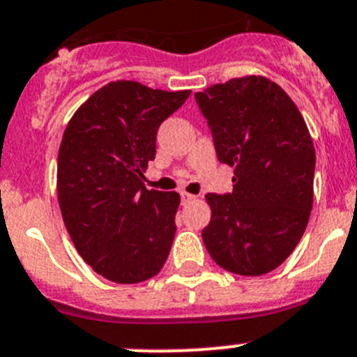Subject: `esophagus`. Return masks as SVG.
<instances>
[{
  "label": "esophagus",
  "mask_w": 357,
  "mask_h": 357,
  "mask_svg": "<svg viewBox=\"0 0 357 357\" xmlns=\"http://www.w3.org/2000/svg\"><path fill=\"white\" fill-rule=\"evenodd\" d=\"M181 198H182V204H189V202L195 200L196 196L189 195V192H181Z\"/></svg>",
  "instance_id": "obj_1"
}]
</instances>
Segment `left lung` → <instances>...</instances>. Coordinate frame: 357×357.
<instances>
[{
    "instance_id": "1",
    "label": "left lung",
    "mask_w": 357,
    "mask_h": 357,
    "mask_svg": "<svg viewBox=\"0 0 357 357\" xmlns=\"http://www.w3.org/2000/svg\"><path fill=\"white\" fill-rule=\"evenodd\" d=\"M195 99L219 162L234 168V191L205 196V248L230 273H271L296 250L312 212L315 149L305 119L261 76L214 84Z\"/></svg>"
}]
</instances>
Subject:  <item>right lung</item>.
<instances>
[{
  "label": "right lung",
  "mask_w": 357,
  "mask_h": 357,
  "mask_svg": "<svg viewBox=\"0 0 357 357\" xmlns=\"http://www.w3.org/2000/svg\"><path fill=\"white\" fill-rule=\"evenodd\" d=\"M189 90H152L113 81L68 122L58 152V202L77 253L106 280L130 285L165 266L181 196L149 191L143 172L155 159L157 129Z\"/></svg>",
  "instance_id": "obj_1"
}]
</instances>
